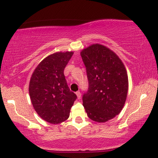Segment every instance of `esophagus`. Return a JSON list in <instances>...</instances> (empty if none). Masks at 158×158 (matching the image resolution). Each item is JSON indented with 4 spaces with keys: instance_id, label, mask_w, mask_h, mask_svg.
<instances>
[{
    "instance_id": "obj_1",
    "label": "esophagus",
    "mask_w": 158,
    "mask_h": 158,
    "mask_svg": "<svg viewBox=\"0 0 158 158\" xmlns=\"http://www.w3.org/2000/svg\"><path fill=\"white\" fill-rule=\"evenodd\" d=\"M76 94H77L78 99H80L81 98V94L80 92L78 91V92H77V93H76Z\"/></svg>"
}]
</instances>
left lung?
Instances as JSON below:
<instances>
[{"label":"left lung","instance_id":"8db88e82","mask_svg":"<svg viewBox=\"0 0 158 158\" xmlns=\"http://www.w3.org/2000/svg\"><path fill=\"white\" fill-rule=\"evenodd\" d=\"M88 89L83 106L92 120L105 123L119 114L126 101L128 78L123 63L105 46L95 44L81 52Z\"/></svg>","mask_w":158,"mask_h":158}]
</instances>
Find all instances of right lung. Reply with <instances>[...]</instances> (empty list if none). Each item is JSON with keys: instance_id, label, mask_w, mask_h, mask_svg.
Here are the masks:
<instances>
[{"instance_id": "obj_1", "label": "right lung", "mask_w": 158, "mask_h": 158, "mask_svg": "<svg viewBox=\"0 0 158 158\" xmlns=\"http://www.w3.org/2000/svg\"><path fill=\"white\" fill-rule=\"evenodd\" d=\"M73 54L60 52L47 56L32 74L29 85L32 104L40 117L49 123L66 120L77 98L70 90L64 76V69Z\"/></svg>"}]
</instances>
